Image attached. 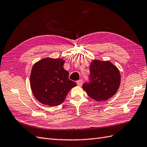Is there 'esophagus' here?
<instances>
[{
	"mask_svg": "<svg viewBox=\"0 0 147 147\" xmlns=\"http://www.w3.org/2000/svg\"><path fill=\"white\" fill-rule=\"evenodd\" d=\"M83 80H78V81L76 82L78 86H81V85L83 84Z\"/></svg>",
	"mask_w": 147,
	"mask_h": 147,
	"instance_id": "esophagus-1",
	"label": "esophagus"
}]
</instances>
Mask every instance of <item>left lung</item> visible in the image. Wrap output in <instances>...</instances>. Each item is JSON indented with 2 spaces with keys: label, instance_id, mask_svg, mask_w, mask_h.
<instances>
[{
  "label": "left lung",
  "instance_id": "obj_1",
  "mask_svg": "<svg viewBox=\"0 0 147 147\" xmlns=\"http://www.w3.org/2000/svg\"><path fill=\"white\" fill-rule=\"evenodd\" d=\"M90 81L83 85L88 96L97 101L108 100L117 93L121 76L118 68L110 61L94 60L90 67Z\"/></svg>",
  "mask_w": 147,
  "mask_h": 147
}]
</instances>
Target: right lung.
Wrapping results in <instances>:
<instances>
[{
	"instance_id": "add662e5",
	"label": "right lung",
	"mask_w": 147,
	"mask_h": 147,
	"mask_svg": "<svg viewBox=\"0 0 147 147\" xmlns=\"http://www.w3.org/2000/svg\"><path fill=\"white\" fill-rule=\"evenodd\" d=\"M62 59L44 58L34 64L30 76L32 93L40 103L55 107L64 101L69 91L76 86L64 69Z\"/></svg>"
}]
</instances>
